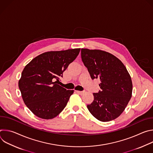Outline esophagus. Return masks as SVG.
I'll return each instance as SVG.
<instances>
[{"label": "esophagus", "mask_w": 153, "mask_h": 153, "mask_svg": "<svg viewBox=\"0 0 153 153\" xmlns=\"http://www.w3.org/2000/svg\"><path fill=\"white\" fill-rule=\"evenodd\" d=\"M76 92L77 93H79V94H81V95H82V94H83L84 93H85V91H76Z\"/></svg>", "instance_id": "esophagus-1"}]
</instances>
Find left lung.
Returning a JSON list of instances; mask_svg holds the SVG:
<instances>
[{
    "label": "left lung",
    "mask_w": 153,
    "mask_h": 153,
    "mask_svg": "<svg viewBox=\"0 0 153 153\" xmlns=\"http://www.w3.org/2000/svg\"><path fill=\"white\" fill-rule=\"evenodd\" d=\"M81 58L92 79H100V90L87 105L97 120L108 122L118 117L132 96L133 84L123 63L116 56L99 50L81 49Z\"/></svg>",
    "instance_id": "obj_1"
}]
</instances>
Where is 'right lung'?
Segmentation results:
<instances>
[{
    "label": "right lung",
    "instance_id": "1",
    "mask_svg": "<svg viewBox=\"0 0 153 153\" xmlns=\"http://www.w3.org/2000/svg\"><path fill=\"white\" fill-rule=\"evenodd\" d=\"M80 50L75 48L42 53L24 68L19 88L25 104L38 117L53 119L66 106L74 90H67L60 86L59 78Z\"/></svg>",
    "mask_w": 153,
    "mask_h": 153
}]
</instances>
